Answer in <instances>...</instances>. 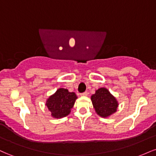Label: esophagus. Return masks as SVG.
<instances>
[{
  "mask_svg": "<svg viewBox=\"0 0 156 156\" xmlns=\"http://www.w3.org/2000/svg\"><path fill=\"white\" fill-rule=\"evenodd\" d=\"M87 95H88V92H85L81 93V94H80V96L86 97V96H87Z\"/></svg>",
  "mask_w": 156,
  "mask_h": 156,
  "instance_id": "34e87169",
  "label": "esophagus"
}]
</instances>
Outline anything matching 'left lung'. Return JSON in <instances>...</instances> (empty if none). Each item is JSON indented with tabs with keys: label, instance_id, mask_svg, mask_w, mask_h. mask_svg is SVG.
Listing matches in <instances>:
<instances>
[{
	"label": "left lung",
	"instance_id": "8db88e82",
	"mask_svg": "<svg viewBox=\"0 0 156 156\" xmlns=\"http://www.w3.org/2000/svg\"><path fill=\"white\" fill-rule=\"evenodd\" d=\"M93 107L98 115L103 118H108L117 111V98L105 87L97 89L95 93L91 96Z\"/></svg>",
	"mask_w": 156,
	"mask_h": 156
}]
</instances>
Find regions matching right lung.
<instances>
[{
    "label": "right lung",
    "mask_w": 156,
    "mask_h": 156,
    "mask_svg": "<svg viewBox=\"0 0 156 156\" xmlns=\"http://www.w3.org/2000/svg\"><path fill=\"white\" fill-rule=\"evenodd\" d=\"M78 97L75 92H69L67 89L59 88L46 101L45 105L55 119H60L69 115Z\"/></svg>",
    "instance_id": "right-lung-1"
}]
</instances>
